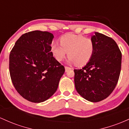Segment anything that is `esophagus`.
Wrapping results in <instances>:
<instances>
[{
	"mask_svg": "<svg viewBox=\"0 0 129 129\" xmlns=\"http://www.w3.org/2000/svg\"><path fill=\"white\" fill-rule=\"evenodd\" d=\"M71 69H72V68H71L68 67V66H65V71L66 72H68V71L71 70Z\"/></svg>",
	"mask_w": 129,
	"mask_h": 129,
	"instance_id": "obj_1",
	"label": "esophagus"
}]
</instances>
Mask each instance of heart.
I'll list each match as a JSON object with an SVG mask.
<instances>
[{
	"label": "heart",
	"instance_id": "b5f03b06",
	"mask_svg": "<svg viewBox=\"0 0 129 129\" xmlns=\"http://www.w3.org/2000/svg\"><path fill=\"white\" fill-rule=\"evenodd\" d=\"M94 43L91 39L84 36L68 34L60 38V43L52 42L51 50L55 59L61 61L68 54V62L84 66L90 61L94 52Z\"/></svg>",
	"mask_w": 129,
	"mask_h": 129
}]
</instances>
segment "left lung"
<instances>
[{"label": "left lung", "instance_id": "1", "mask_svg": "<svg viewBox=\"0 0 129 129\" xmlns=\"http://www.w3.org/2000/svg\"><path fill=\"white\" fill-rule=\"evenodd\" d=\"M91 37L94 52L90 61L80 69H74L75 87L84 99L98 102L106 99L119 80L122 54L110 37L98 32Z\"/></svg>", "mask_w": 129, "mask_h": 129}]
</instances>
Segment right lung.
<instances>
[{
	"mask_svg": "<svg viewBox=\"0 0 129 129\" xmlns=\"http://www.w3.org/2000/svg\"><path fill=\"white\" fill-rule=\"evenodd\" d=\"M53 34L40 30L24 33L10 52L9 69L14 88L35 103L44 102L57 91L64 67L53 57Z\"/></svg>",
	"mask_w": 129,
	"mask_h": 129,
	"instance_id": "obj_1",
	"label": "right lung"
}]
</instances>
